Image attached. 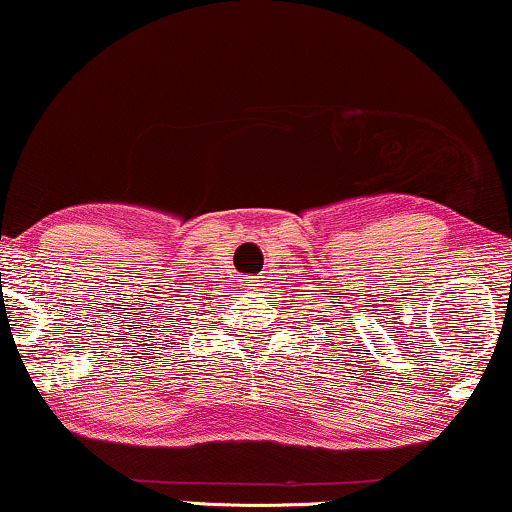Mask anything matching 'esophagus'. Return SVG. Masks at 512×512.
<instances>
[{
  "label": "esophagus",
  "instance_id": "34e87169",
  "mask_svg": "<svg viewBox=\"0 0 512 512\" xmlns=\"http://www.w3.org/2000/svg\"><path fill=\"white\" fill-rule=\"evenodd\" d=\"M242 282H244V289H247V291H251V293H254V291H258V286H261V284H258V279H256V277L242 279Z\"/></svg>",
  "mask_w": 512,
  "mask_h": 512
}]
</instances>
